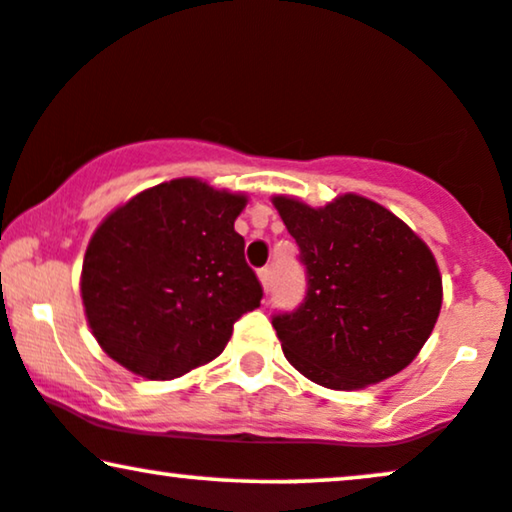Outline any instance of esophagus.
Segmentation results:
<instances>
[{
	"mask_svg": "<svg viewBox=\"0 0 512 512\" xmlns=\"http://www.w3.org/2000/svg\"><path fill=\"white\" fill-rule=\"evenodd\" d=\"M257 278H260L264 293H269V288H271V269H269V267L260 269V271H257Z\"/></svg>",
	"mask_w": 512,
	"mask_h": 512,
	"instance_id": "esophagus-1",
	"label": "esophagus"
}]
</instances>
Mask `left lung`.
Masks as SVG:
<instances>
[{
	"mask_svg": "<svg viewBox=\"0 0 512 512\" xmlns=\"http://www.w3.org/2000/svg\"><path fill=\"white\" fill-rule=\"evenodd\" d=\"M271 203L307 269L304 302L271 321L286 359L331 390H361L404 371L442 309V274L423 238L357 193L323 208L290 196Z\"/></svg>",
	"mask_w": 512,
	"mask_h": 512,
	"instance_id": "1",
	"label": "left lung"
}]
</instances>
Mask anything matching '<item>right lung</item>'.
Returning <instances> with one entry per match:
<instances>
[{"instance_id": "obj_1", "label": "right lung", "mask_w": 512, "mask_h": 512, "mask_svg": "<svg viewBox=\"0 0 512 512\" xmlns=\"http://www.w3.org/2000/svg\"><path fill=\"white\" fill-rule=\"evenodd\" d=\"M248 196L181 177L115 208L94 231L80 293L103 352L148 380H172L222 354L262 286L234 222Z\"/></svg>"}]
</instances>
